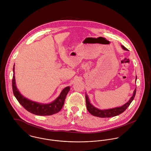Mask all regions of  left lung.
<instances>
[{
  "mask_svg": "<svg viewBox=\"0 0 151 151\" xmlns=\"http://www.w3.org/2000/svg\"><path fill=\"white\" fill-rule=\"evenodd\" d=\"M121 47L122 48L123 50L128 51V50L124 46L121 45ZM136 81H137V76H136ZM136 81H135V82H136ZM136 91H137V87H136V89L134 90L132 96L130 98L129 101L127 103H126L125 104H124L123 106H122L121 107H116V108L110 109H107V110H100V109H97L94 106H93L91 104L89 97L86 93L85 97H86V103L87 109L91 114H92L93 116H94L95 117H101V118H109V117H113L117 116L121 113H122L127 109V107L130 105L132 101V100L134 99V97L136 94Z\"/></svg>",
  "mask_w": 151,
  "mask_h": 151,
  "instance_id": "1",
  "label": "left lung"
}]
</instances>
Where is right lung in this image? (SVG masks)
<instances>
[{
  "label": "right lung",
  "mask_w": 151,
  "mask_h": 151,
  "mask_svg": "<svg viewBox=\"0 0 151 151\" xmlns=\"http://www.w3.org/2000/svg\"><path fill=\"white\" fill-rule=\"evenodd\" d=\"M13 71L14 72L12 79V89L13 94L19 103L28 111L37 116H50L58 113L62 108L66 96L70 90V87L64 88L60 96L50 104H41L35 102L26 98L20 93L16 85L14 76V65Z\"/></svg>",
  "instance_id": "1"
}]
</instances>
